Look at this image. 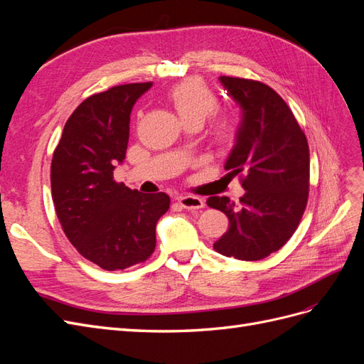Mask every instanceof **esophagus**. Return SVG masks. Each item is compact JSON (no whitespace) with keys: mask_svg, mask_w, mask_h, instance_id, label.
Returning a JSON list of instances; mask_svg holds the SVG:
<instances>
[{"mask_svg":"<svg viewBox=\"0 0 364 364\" xmlns=\"http://www.w3.org/2000/svg\"><path fill=\"white\" fill-rule=\"evenodd\" d=\"M178 202L185 209H188V211H196V209H202L205 206L203 199H200V197H196V196H181V197H178Z\"/></svg>","mask_w":364,"mask_h":364,"instance_id":"esophagus-1","label":"esophagus"}]
</instances>
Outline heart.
Listing matches in <instances>:
<instances>
[{"label": "heart", "mask_w": 364, "mask_h": 364, "mask_svg": "<svg viewBox=\"0 0 364 364\" xmlns=\"http://www.w3.org/2000/svg\"><path fill=\"white\" fill-rule=\"evenodd\" d=\"M168 102L186 124H202L217 107V97L200 79H185L171 86ZM241 134V124L234 114H218L209 121L208 135L220 149H232Z\"/></svg>", "instance_id": "1"}]
</instances>
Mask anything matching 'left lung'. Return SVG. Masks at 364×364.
Returning <instances> with one entry per match:
<instances>
[{"instance_id": "1", "label": "left lung", "mask_w": 364, "mask_h": 364, "mask_svg": "<svg viewBox=\"0 0 364 364\" xmlns=\"http://www.w3.org/2000/svg\"><path fill=\"white\" fill-rule=\"evenodd\" d=\"M220 82L243 109L225 168L238 174L246 194L240 203L226 196L206 200L229 218L214 250L258 261L279 250L299 226L310 193V149L291 109L269 85L229 75Z\"/></svg>"}]
</instances>
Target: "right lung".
<instances>
[{
  "instance_id": "right-lung-1",
  "label": "right lung",
  "mask_w": 364,
  "mask_h": 364,
  "mask_svg": "<svg viewBox=\"0 0 364 364\" xmlns=\"http://www.w3.org/2000/svg\"><path fill=\"white\" fill-rule=\"evenodd\" d=\"M151 82L126 83L92 94L65 123L53 153L51 196L65 235L103 270L147 261L156 223L168 211L165 193L142 194L114 179L126 158L130 112Z\"/></svg>"
}]
</instances>
